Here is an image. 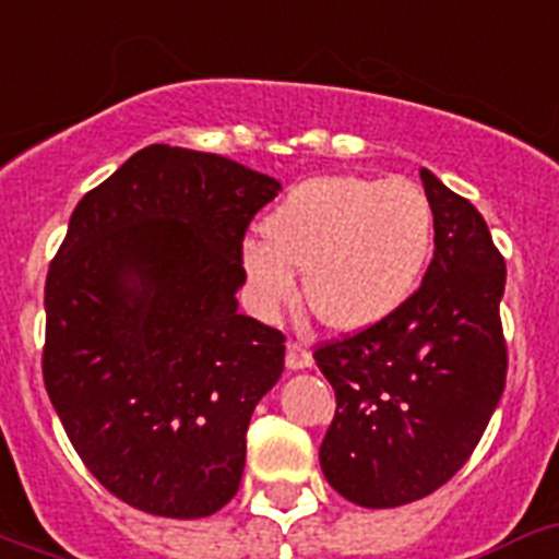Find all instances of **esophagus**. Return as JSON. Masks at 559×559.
I'll use <instances>...</instances> for the list:
<instances>
[{
  "label": "esophagus",
  "mask_w": 559,
  "mask_h": 559,
  "mask_svg": "<svg viewBox=\"0 0 559 559\" xmlns=\"http://www.w3.org/2000/svg\"><path fill=\"white\" fill-rule=\"evenodd\" d=\"M287 367L289 369L312 367V352H309L304 344H298V341H289V344H287Z\"/></svg>",
  "instance_id": "esophagus-1"
}]
</instances>
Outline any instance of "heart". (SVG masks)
Segmentation results:
<instances>
[{
	"mask_svg": "<svg viewBox=\"0 0 559 559\" xmlns=\"http://www.w3.org/2000/svg\"><path fill=\"white\" fill-rule=\"evenodd\" d=\"M261 243H247L243 272L261 316L295 295L332 332H364L415 295L435 241V210L409 178L316 176L264 215Z\"/></svg>",
	"mask_w": 559,
	"mask_h": 559,
	"instance_id": "1",
	"label": "heart"
}]
</instances>
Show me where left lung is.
<instances>
[{"instance_id":"obj_1","label":"left lung","mask_w":559,"mask_h":559,"mask_svg":"<svg viewBox=\"0 0 559 559\" xmlns=\"http://www.w3.org/2000/svg\"><path fill=\"white\" fill-rule=\"evenodd\" d=\"M435 258L409 301L372 330L316 349L335 389L321 468L337 495L395 509L438 491L472 457L506 389V261L475 204L420 170Z\"/></svg>"}]
</instances>
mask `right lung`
<instances>
[{"instance_id": "1", "label": "right lung", "mask_w": 559, "mask_h": 559, "mask_svg": "<svg viewBox=\"0 0 559 559\" xmlns=\"http://www.w3.org/2000/svg\"><path fill=\"white\" fill-rule=\"evenodd\" d=\"M233 158L150 144L70 215L45 281L41 372L91 475L147 514L207 518L238 491L284 332L238 312L243 233L278 195Z\"/></svg>"}]
</instances>
